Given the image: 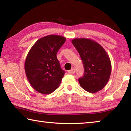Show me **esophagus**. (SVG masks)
<instances>
[{
    "label": "esophagus",
    "mask_w": 131,
    "mask_h": 131,
    "mask_svg": "<svg viewBox=\"0 0 131 131\" xmlns=\"http://www.w3.org/2000/svg\"><path fill=\"white\" fill-rule=\"evenodd\" d=\"M68 73L69 74H73L74 73H75V70L74 69H71L70 70L68 71Z\"/></svg>",
    "instance_id": "1"
}]
</instances>
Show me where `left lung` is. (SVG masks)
Wrapping results in <instances>:
<instances>
[{
	"label": "left lung",
	"mask_w": 131,
	"mask_h": 131,
	"mask_svg": "<svg viewBox=\"0 0 131 131\" xmlns=\"http://www.w3.org/2000/svg\"><path fill=\"white\" fill-rule=\"evenodd\" d=\"M72 43L80 55L84 68L83 76L79 79L80 85L91 93L102 90L109 80L112 71L107 52L100 44L89 39H74Z\"/></svg>",
	"instance_id": "left-lung-1"
}]
</instances>
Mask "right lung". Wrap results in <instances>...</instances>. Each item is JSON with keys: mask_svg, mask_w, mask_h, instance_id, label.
Segmentation results:
<instances>
[{"mask_svg": "<svg viewBox=\"0 0 131 131\" xmlns=\"http://www.w3.org/2000/svg\"><path fill=\"white\" fill-rule=\"evenodd\" d=\"M66 41L59 35L39 39L29 51L25 62L26 76L32 87L43 94H50L59 87L65 74L57 57Z\"/></svg>", "mask_w": 131, "mask_h": 131, "instance_id": "add662e5", "label": "right lung"}]
</instances>
